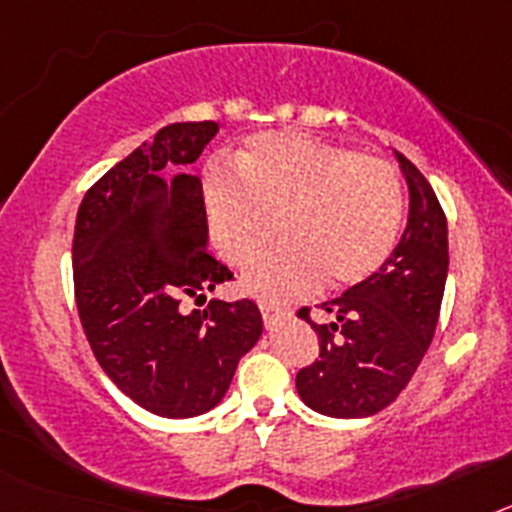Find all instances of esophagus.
<instances>
[{
  "label": "esophagus",
  "instance_id": "obj_1",
  "mask_svg": "<svg viewBox=\"0 0 512 512\" xmlns=\"http://www.w3.org/2000/svg\"><path fill=\"white\" fill-rule=\"evenodd\" d=\"M259 310L266 325H274L279 318H282V307L271 305V302H259Z\"/></svg>",
  "mask_w": 512,
  "mask_h": 512
}]
</instances>
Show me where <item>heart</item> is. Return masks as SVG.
Wrapping results in <instances>:
<instances>
[{
  "mask_svg": "<svg viewBox=\"0 0 512 512\" xmlns=\"http://www.w3.org/2000/svg\"><path fill=\"white\" fill-rule=\"evenodd\" d=\"M238 179H205L207 228L235 269L282 238L287 246L253 266L246 289L279 302L318 289L356 287L395 251L405 220V184L382 158L307 135H259L235 156Z\"/></svg>",
  "mask_w": 512,
  "mask_h": 512,
  "instance_id": "obj_1",
  "label": "heart"
}]
</instances>
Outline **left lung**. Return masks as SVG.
<instances>
[{
	"label": "left lung",
	"mask_w": 512,
	"mask_h": 512,
	"mask_svg": "<svg viewBox=\"0 0 512 512\" xmlns=\"http://www.w3.org/2000/svg\"><path fill=\"white\" fill-rule=\"evenodd\" d=\"M410 189L408 228L387 264L364 284L323 302L333 323L297 315L318 333V359L297 372V392L315 413L366 418L384 410L413 379L436 333L449 230L436 192L413 161L395 151Z\"/></svg>",
	"instance_id": "left-lung-1"
}]
</instances>
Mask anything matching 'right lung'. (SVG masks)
Listing matches in <instances>:
<instances>
[{"label":"right lung","instance_id":"right-lung-1","mask_svg":"<svg viewBox=\"0 0 512 512\" xmlns=\"http://www.w3.org/2000/svg\"><path fill=\"white\" fill-rule=\"evenodd\" d=\"M217 122H174L84 194L74 228V292L107 377L161 418H194L223 400L235 366L261 338L253 300H205L233 271L207 251L200 176L179 174Z\"/></svg>","mask_w":512,"mask_h":512}]
</instances>
